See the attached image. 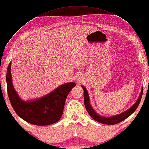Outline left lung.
Instances as JSON below:
<instances>
[{
	"instance_id": "left-lung-1",
	"label": "left lung",
	"mask_w": 149,
	"mask_h": 149,
	"mask_svg": "<svg viewBox=\"0 0 149 149\" xmlns=\"http://www.w3.org/2000/svg\"><path fill=\"white\" fill-rule=\"evenodd\" d=\"M81 87L83 88V89L84 90V106H85V107H86L88 113H89V115H90L91 118L95 120V121L101 123H104V124H107V125L116 124V123L121 122L122 121H123V120H124L127 118V117L131 115L135 111V110L137 109L139 104L140 102L142 94H143V88L142 87L140 96H139V97L138 98L137 100L136 101V102L133 104V105H132L131 107H129L128 109L125 111H123L122 113L118 114V115H114L112 116H101L93 109L92 106H91L90 104V99L89 94H88L87 90L86 89V88H85L84 86H83V85H81Z\"/></svg>"
}]
</instances>
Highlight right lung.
Here are the masks:
<instances>
[{
	"instance_id": "obj_1",
	"label": "right lung",
	"mask_w": 149,
	"mask_h": 149,
	"mask_svg": "<svg viewBox=\"0 0 149 149\" xmlns=\"http://www.w3.org/2000/svg\"><path fill=\"white\" fill-rule=\"evenodd\" d=\"M9 63L6 75L8 93L13 108L25 121L36 125H48L59 121L63 115L65 101L75 83L60 85L51 92L38 99L24 100L18 95L13 84Z\"/></svg>"
}]
</instances>
